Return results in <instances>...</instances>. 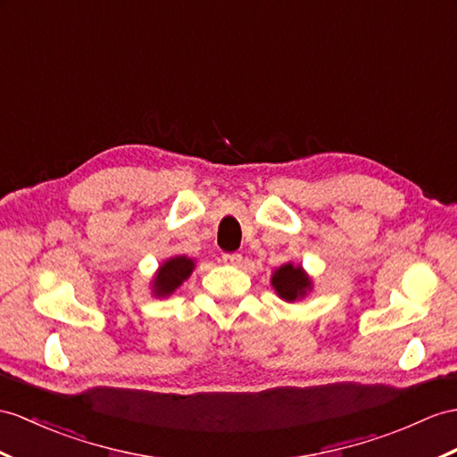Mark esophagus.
Segmentation results:
<instances>
[{"label": "esophagus", "instance_id": "1", "mask_svg": "<svg viewBox=\"0 0 457 457\" xmlns=\"http://www.w3.org/2000/svg\"><path fill=\"white\" fill-rule=\"evenodd\" d=\"M222 262H225L227 265H238L242 262V253H238V252L222 253Z\"/></svg>", "mask_w": 457, "mask_h": 457}]
</instances>
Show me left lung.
I'll return each instance as SVG.
<instances>
[{
    "instance_id": "1",
    "label": "left lung",
    "mask_w": 457,
    "mask_h": 457,
    "mask_svg": "<svg viewBox=\"0 0 457 457\" xmlns=\"http://www.w3.org/2000/svg\"><path fill=\"white\" fill-rule=\"evenodd\" d=\"M271 285L275 288V293L283 300H287V303H295V300L304 298L306 293H310L312 279H310L300 265L285 263L273 273Z\"/></svg>"
}]
</instances>
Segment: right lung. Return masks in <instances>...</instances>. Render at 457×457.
I'll return each mask as SVG.
<instances>
[{"instance_id":"1","label":"right lung","mask_w":457,"mask_h":457,"mask_svg":"<svg viewBox=\"0 0 457 457\" xmlns=\"http://www.w3.org/2000/svg\"><path fill=\"white\" fill-rule=\"evenodd\" d=\"M194 260L186 258V255H174V258L166 260L157 275L153 277V295L154 296H169L178 287H180L187 277L194 271Z\"/></svg>"}]
</instances>
